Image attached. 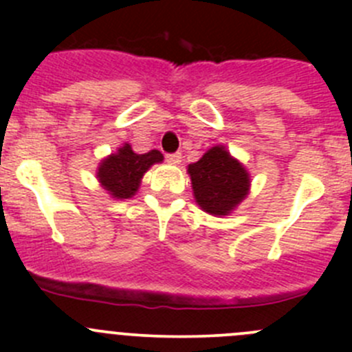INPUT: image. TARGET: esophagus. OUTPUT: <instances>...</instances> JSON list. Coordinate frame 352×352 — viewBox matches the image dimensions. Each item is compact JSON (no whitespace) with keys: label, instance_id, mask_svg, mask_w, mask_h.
Returning a JSON list of instances; mask_svg holds the SVG:
<instances>
[{"label":"esophagus","instance_id":"34e87169","mask_svg":"<svg viewBox=\"0 0 352 352\" xmlns=\"http://www.w3.org/2000/svg\"><path fill=\"white\" fill-rule=\"evenodd\" d=\"M166 162L172 163V165H179L182 162V155L180 153H168L166 155Z\"/></svg>","mask_w":352,"mask_h":352}]
</instances>
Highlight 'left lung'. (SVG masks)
<instances>
[{
    "label": "left lung",
    "instance_id": "obj_1",
    "mask_svg": "<svg viewBox=\"0 0 352 352\" xmlns=\"http://www.w3.org/2000/svg\"><path fill=\"white\" fill-rule=\"evenodd\" d=\"M194 196L206 212L225 216L248 194L247 170L221 146H214L189 165Z\"/></svg>",
    "mask_w": 352,
    "mask_h": 352
}]
</instances>
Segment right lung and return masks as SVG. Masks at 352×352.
<instances>
[{
  "instance_id": "right-lung-1",
  "label": "right lung",
  "mask_w": 352,
  "mask_h": 352,
  "mask_svg": "<svg viewBox=\"0 0 352 352\" xmlns=\"http://www.w3.org/2000/svg\"><path fill=\"white\" fill-rule=\"evenodd\" d=\"M162 160L163 155L158 150L138 155L131 150L129 144H124L117 153L110 155L102 162L97 177L104 189L109 190L113 197L127 199L134 196L144 172Z\"/></svg>"
}]
</instances>
